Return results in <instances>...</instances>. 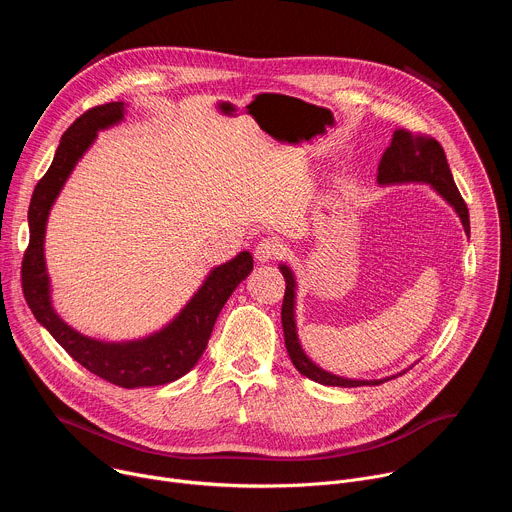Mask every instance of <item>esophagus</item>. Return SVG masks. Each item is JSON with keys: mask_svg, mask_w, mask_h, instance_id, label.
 <instances>
[{"mask_svg": "<svg viewBox=\"0 0 512 512\" xmlns=\"http://www.w3.org/2000/svg\"><path fill=\"white\" fill-rule=\"evenodd\" d=\"M281 253H283V247H281L277 241H273V239L261 241V243L255 247V251H253L257 263H269V261L281 257Z\"/></svg>", "mask_w": 512, "mask_h": 512, "instance_id": "obj_1", "label": "esophagus"}]
</instances>
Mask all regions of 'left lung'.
<instances>
[{"mask_svg": "<svg viewBox=\"0 0 512 512\" xmlns=\"http://www.w3.org/2000/svg\"><path fill=\"white\" fill-rule=\"evenodd\" d=\"M377 184L379 186H393V184H427V186H431L456 210L466 235L470 237L468 206L456 188L444 148L435 139L425 137V135H413L405 129H397L393 133L391 145L381 158L379 172H377ZM279 271L285 279V296H283V306H281V326H283V336H285V348H287L291 362H294V367L304 377H308L320 385H330V387H364V385H383L385 381H391L405 373L403 371L399 375H391L385 379L364 381V379L338 377L334 373L320 369L318 364L304 352L300 338H298V324H296L298 281H296V275L285 263L279 265Z\"/></svg>", "mask_w": 512, "mask_h": 512, "instance_id": "obj_1", "label": "left lung"}]
</instances>
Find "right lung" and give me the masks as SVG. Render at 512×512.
<instances>
[{
	"instance_id": "1",
	"label": "right lung",
	"mask_w": 512,
	"mask_h": 512,
	"mask_svg": "<svg viewBox=\"0 0 512 512\" xmlns=\"http://www.w3.org/2000/svg\"><path fill=\"white\" fill-rule=\"evenodd\" d=\"M125 119V103H107L81 115L62 139L54 160L36 184L30 208V245L22 263V287L36 320L52 338L93 375L123 387H158L178 381L200 360L214 322L237 285L251 273L253 257L241 251L231 261L210 269L196 294L164 328L135 340L105 342L68 326L52 306V285L46 269L44 239L50 210L79 160L89 152L97 133Z\"/></svg>"
}]
</instances>
